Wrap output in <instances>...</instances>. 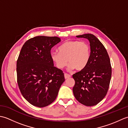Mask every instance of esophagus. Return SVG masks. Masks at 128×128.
Wrapping results in <instances>:
<instances>
[{"label": "esophagus", "mask_w": 128, "mask_h": 128, "mask_svg": "<svg viewBox=\"0 0 128 128\" xmlns=\"http://www.w3.org/2000/svg\"><path fill=\"white\" fill-rule=\"evenodd\" d=\"M70 77H71V76H70V75L66 74V73H65V74H64V78H66H66H68Z\"/></svg>", "instance_id": "esophagus-1"}]
</instances>
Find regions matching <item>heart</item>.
<instances>
[{
	"instance_id": "1",
	"label": "heart",
	"mask_w": 128,
	"mask_h": 128,
	"mask_svg": "<svg viewBox=\"0 0 128 128\" xmlns=\"http://www.w3.org/2000/svg\"><path fill=\"white\" fill-rule=\"evenodd\" d=\"M58 50L59 52H52L50 58L59 69L66 67L68 62L69 70L75 68L77 70H82L90 58L91 48L86 42L69 40L60 46Z\"/></svg>"
}]
</instances>
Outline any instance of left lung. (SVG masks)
I'll return each instance as SVG.
<instances>
[{
	"label": "left lung",
	"instance_id": "1",
	"mask_svg": "<svg viewBox=\"0 0 128 128\" xmlns=\"http://www.w3.org/2000/svg\"><path fill=\"white\" fill-rule=\"evenodd\" d=\"M76 37L89 40L91 56L85 68L72 75L75 82L73 94L81 104L95 106L104 98L109 88L112 75L110 59L104 46L94 34Z\"/></svg>",
	"mask_w": 128,
	"mask_h": 128
}]
</instances>
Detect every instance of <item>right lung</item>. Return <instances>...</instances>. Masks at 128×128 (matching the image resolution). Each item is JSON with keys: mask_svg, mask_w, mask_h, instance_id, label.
<instances>
[{"mask_svg": "<svg viewBox=\"0 0 128 128\" xmlns=\"http://www.w3.org/2000/svg\"><path fill=\"white\" fill-rule=\"evenodd\" d=\"M57 37L36 36L21 48L16 64L18 88L33 106L44 107L54 101L64 82L62 70L54 66L50 50L60 42Z\"/></svg>", "mask_w": 128, "mask_h": 128, "instance_id": "add662e5", "label": "right lung"}]
</instances>
